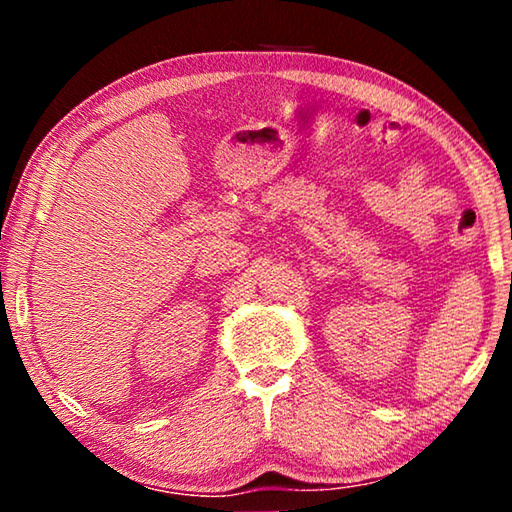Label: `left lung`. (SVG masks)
<instances>
[{
	"instance_id": "8db88e82",
	"label": "left lung",
	"mask_w": 512,
	"mask_h": 512,
	"mask_svg": "<svg viewBox=\"0 0 512 512\" xmlns=\"http://www.w3.org/2000/svg\"><path fill=\"white\" fill-rule=\"evenodd\" d=\"M510 282H512V273H510Z\"/></svg>"
}]
</instances>
